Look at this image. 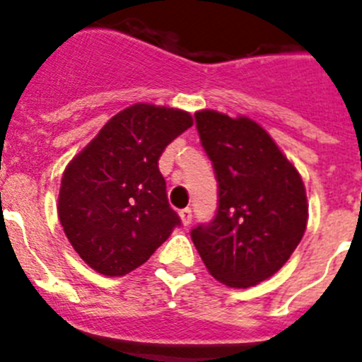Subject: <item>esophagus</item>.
I'll use <instances>...</instances> for the list:
<instances>
[{
	"instance_id": "1",
	"label": "esophagus",
	"mask_w": 362,
	"mask_h": 362,
	"mask_svg": "<svg viewBox=\"0 0 362 362\" xmlns=\"http://www.w3.org/2000/svg\"><path fill=\"white\" fill-rule=\"evenodd\" d=\"M179 217H181L183 226H188V224L192 222V210H190V208H185V210L179 211Z\"/></svg>"
}]
</instances>
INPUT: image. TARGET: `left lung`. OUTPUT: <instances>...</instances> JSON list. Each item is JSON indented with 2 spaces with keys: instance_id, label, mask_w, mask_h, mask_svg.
<instances>
[{
  "instance_id": "obj_1",
  "label": "left lung",
  "mask_w": 362,
  "mask_h": 362,
  "mask_svg": "<svg viewBox=\"0 0 362 362\" xmlns=\"http://www.w3.org/2000/svg\"><path fill=\"white\" fill-rule=\"evenodd\" d=\"M218 183V208L192 240L214 278L246 289L289 260L307 228L303 181L274 140L247 116L195 112Z\"/></svg>"
}]
</instances>
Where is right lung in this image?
I'll use <instances>...</instances> for the list:
<instances>
[{
  "instance_id": "obj_1",
  "label": "right lung",
  "mask_w": 362,
  "mask_h": 362,
  "mask_svg": "<svg viewBox=\"0 0 362 362\" xmlns=\"http://www.w3.org/2000/svg\"><path fill=\"white\" fill-rule=\"evenodd\" d=\"M192 124L190 112L181 109L134 104L112 116L69 161L59 221L73 250L97 273H131L181 224L158 161Z\"/></svg>"
}]
</instances>
